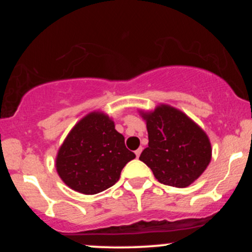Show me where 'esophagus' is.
Segmentation results:
<instances>
[{
	"mask_svg": "<svg viewBox=\"0 0 252 252\" xmlns=\"http://www.w3.org/2000/svg\"><path fill=\"white\" fill-rule=\"evenodd\" d=\"M141 153H142V148H138L137 150H135V154H136V156H140L141 155Z\"/></svg>",
	"mask_w": 252,
	"mask_h": 252,
	"instance_id": "1",
	"label": "esophagus"
}]
</instances>
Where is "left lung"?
<instances>
[{"label": "left lung", "mask_w": 252, "mask_h": 252, "mask_svg": "<svg viewBox=\"0 0 252 252\" xmlns=\"http://www.w3.org/2000/svg\"><path fill=\"white\" fill-rule=\"evenodd\" d=\"M148 130V147L140 156L158 182L167 186H189L211 161L207 135L184 112L172 106H158L143 114Z\"/></svg>", "instance_id": "obj_1"}]
</instances>
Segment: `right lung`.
Instances as JSON below:
<instances>
[{
  "mask_svg": "<svg viewBox=\"0 0 252 252\" xmlns=\"http://www.w3.org/2000/svg\"><path fill=\"white\" fill-rule=\"evenodd\" d=\"M136 155L102 112H91L71 130L57 156V172L72 189L97 194L114 186Z\"/></svg>",
  "mask_w": 252,
  "mask_h": 252,
  "instance_id": "right-lung-1",
  "label": "right lung"
}]
</instances>
